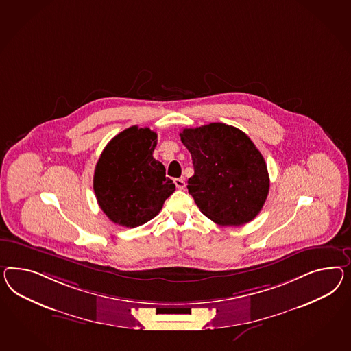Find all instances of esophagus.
Masks as SVG:
<instances>
[{
    "label": "esophagus",
    "mask_w": 351,
    "mask_h": 351,
    "mask_svg": "<svg viewBox=\"0 0 351 351\" xmlns=\"http://www.w3.org/2000/svg\"><path fill=\"white\" fill-rule=\"evenodd\" d=\"M173 182H175V185H176V188H178V189H185V181H184V179H175Z\"/></svg>",
    "instance_id": "esophagus-1"
}]
</instances>
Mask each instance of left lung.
Here are the masks:
<instances>
[{
    "label": "left lung",
    "mask_w": 351,
    "mask_h": 351,
    "mask_svg": "<svg viewBox=\"0 0 351 351\" xmlns=\"http://www.w3.org/2000/svg\"><path fill=\"white\" fill-rule=\"evenodd\" d=\"M191 154L189 194L202 213L221 226L250 222L265 204L269 176L265 158L247 134L222 123L184 129Z\"/></svg>",
    "instance_id": "8db88e82"
}]
</instances>
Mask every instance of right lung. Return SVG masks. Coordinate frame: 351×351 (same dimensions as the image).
<instances>
[{"label": "right lung", "mask_w": 351, "mask_h": 351, "mask_svg": "<svg viewBox=\"0 0 351 351\" xmlns=\"http://www.w3.org/2000/svg\"><path fill=\"white\" fill-rule=\"evenodd\" d=\"M157 134L132 126L104 147L95 165L93 189L101 209L112 222L136 228L156 217L175 191L166 169L153 158Z\"/></svg>", "instance_id": "1"}]
</instances>
